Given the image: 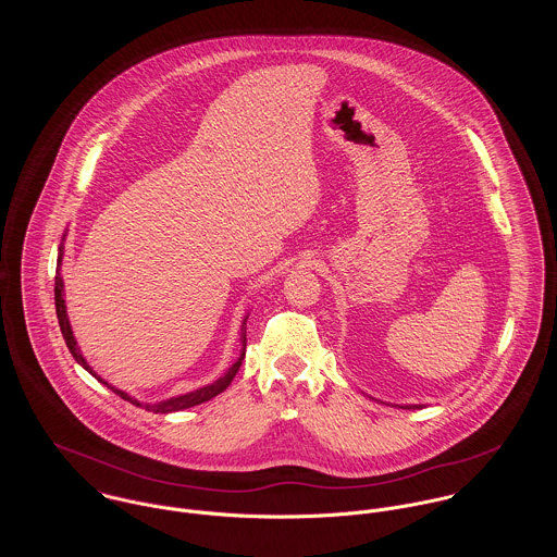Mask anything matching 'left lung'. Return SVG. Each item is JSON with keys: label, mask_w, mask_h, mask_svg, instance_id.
<instances>
[{"label": "left lung", "mask_w": 557, "mask_h": 557, "mask_svg": "<svg viewBox=\"0 0 557 557\" xmlns=\"http://www.w3.org/2000/svg\"><path fill=\"white\" fill-rule=\"evenodd\" d=\"M413 407H418V409H420V405H407V407H403V409H413Z\"/></svg>", "instance_id": "left-lung-1"}]
</instances>
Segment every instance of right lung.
<instances>
[{
    "instance_id": "right-lung-1",
    "label": "right lung",
    "mask_w": 557,
    "mask_h": 557,
    "mask_svg": "<svg viewBox=\"0 0 557 557\" xmlns=\"http://www.w3.org/2000/svg\"><path fill=\"white\" fill-rule=\"evenodd\" d=\"M60 263H62V250H60V255H58V272H55V311H58V321H60L62 336H64V341H66V345H69V349H71V354H73V358L79 362L81 367H83L85 371H89L98 382H102V380L91 371V367L85 362V358L81 356L77 341H75V336H73V330H71V323H69V315H66V305H64V283H62V274H60ZM242 330H244V325H242ZM244 354H246V330L242 332V354H239L236 364H234L221 380H216L214 384L203 386V388H199V391H195V393H188V395H182V397L169 398V400H160V403H154V405H150V403H139L137 398L128 397L126 393H122V391L109 386L107 382H102V384H107V388H111L117 397H122L124 400H131L133 405L144 407V409H148V411H154V413L180 411V409H186V407H195V405H199V403H206V400L221 395L223 391H227V386L234 382V377H236V373L239 371V364H242V360H244Z\"/></svg>"
}]
</instances>
